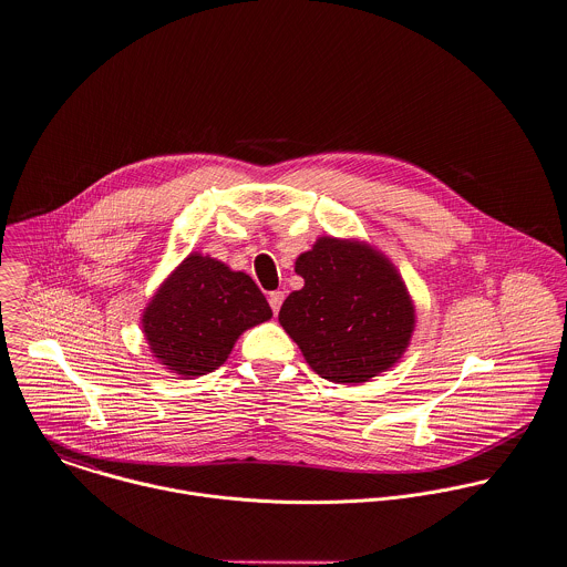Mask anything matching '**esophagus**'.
Segmentation results:
<instances>
[{"mask_svg":"<svg viewBox=\"0 0 567 567\" xmlns=\"http://www.w3.org/2000/svg\"><path fill=\"white\" fill-rule=\"evenodd\" d=\"M282 302H285V293H282V291H271V293H269V307H271L274 316H278Z\"/></svg>","mask_w":567,"mask_h":567,"instance_id":"obj_1","label":"esophagus"}]
</instances>
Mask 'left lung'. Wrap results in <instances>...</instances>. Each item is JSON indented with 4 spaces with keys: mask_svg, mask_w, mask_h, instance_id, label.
<instances>
[{
    "mask_svg": "<svg viewBox=\"0 0 567 567\" xmlns=\"http://www.w3.org/2000/svg\"><path fill=\"white\" fill-rule=\"evenodd\" d=\"M300 291L280 324L307 363L336 383H363L396 363L414 331V307L388 258L361 243L320 238L296 260Z\"/></svg>",
    "mask_w": 567,
    "mask_h": 567,
    "instance_id": "obj_1",
    "label": "left lung"
}]
</instances>
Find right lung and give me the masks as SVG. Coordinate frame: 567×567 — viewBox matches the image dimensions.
Here are the masks:
<instances>
[{
  "instance_id": "1",
  "label": "right lung",
  "mask_w": 567,
  "mask_h": 567,
  "mask_svg": "<svg viewBox=\"0 0 567 567\" xmlns=\"http://www.w3.org/2000/svg\"><path fill=\"white\" fill-rule=\"evenodd\" d=\"M269 318L271 309L247 274L190 254L159 287L142 324L159 363L182 377H202L226 361L245 329Z\"/></svg>"
}]
</instances>
